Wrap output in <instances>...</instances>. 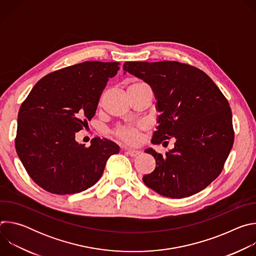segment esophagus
<instances>
[{
    "instance_id": "34e87169",
    "label": "esophagus",
    "mask_w": 256,
    "mask_h": 256,
    "mask_svg": "<svg viewBox=\"0 0 256 256\" xmlns=\"http://www.w3.org/2000/svg\"><path fill=\"white\" fill-rule=\"evenodd\" d=\"M126 153L128 155H130V157H136V156H138V155L140 154V151H138V150H132V149H126Z\"/></svg>"
}]
</instances>
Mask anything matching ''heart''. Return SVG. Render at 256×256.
<instances>
[{"label":"heart","instance_id":"1","mask_svg":"<svg viewBox=\"0 0 256 256\" xmlns=\"http://www.w3.org/2000/svg\"><path fill=\"white\" fill-rule=\"evenodd\" d=\"M140 84H144V83L136 82V83L130 84L128 87L136 86V85H140ZM116 134L122 140H124L128 142H134L138 138V128H120V130H118Z\"/></svg>","mask_w":256,"mask_h":256}]
</instances>
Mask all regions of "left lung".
Returning a JSON list of instances; mask_svg holds the SVG:
<instances>
[{"label": "left lung", "mask_w": 256, "mask_h": 256, "mask_svg": "<svg viewBox=\"0 0 256 256\" xmlns=\"http://www.w3.org/2000/svg\"><path fill=\"white\" fill-rule=\"evenodd\" d=\"M124 70L148 83L155 94L160 116L152 142L176 140L165 155L146 149L155 158L156 168L142 176L144 184L171 198L204 190L220 175L233 147L226 97L206 72L186 64L126 62Z\"/></svg>", "instance_id": "1"}]
</instances>
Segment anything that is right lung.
<instances>
[{
  "mask_svg": "<svg viewBox=\"0 0 256 256\" xmlns=\"http://www.w3.org/2000/svg\"><path fill=\"white\" fill-rule=\"evenodd\" d=\"M120 62H84L42 78L21 104L15 147L36 184L56 194H78L94 186L118 146L94 138L90 147L75 134L95 116L100 95Z\"/></svg>",
  "mask_w": 256,
  "mask_h": 256,
  "instance_id": "obj_1",
  "label": "right lung"
}]
</instances>
